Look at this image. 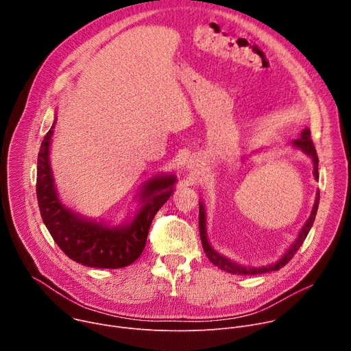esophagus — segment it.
I'll list each match as a JSON object with an SVG mask.
<instances>
[{"label": "esophagus", "mask_w": 351, "mask_h": 351, "mask_svg": "<svg viewBox=\"0 0 351 351\" xmlns=\"http://www.w3.org/2000/svg\"><path fill=\"white\" fill-rule=\"evenodd\" d=\"M187 171H189L190 173H197V172H198V164H197L194 160H190V161L187 162Z\"/></svg>", "instance_id": "34e87169"}]
</instances>
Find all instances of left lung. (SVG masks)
I'll use <instances>...</instances> for the list:
<instances>
[{"mask_svg": "<svg viewBox=\"0 0 351 351\" xmlns=\"http://www.w3.org/2000/svg\"><path fill=\"white\" fill-rule=\"evenodd\" d=\"M311 133L310 129L306 128L302 132V137H298L297 140L291 141V145L300 152H303L307 157L311 158L313 165H314V178L318 180L319 173H318V156L315 152V147L313 144L311 140ZM199 214H198V228H199V237H202V243H203V248L208 257V260L218 268H221L225 272L233 274V275H260V274H265V272H272V271H279L282 267H285L291 258L293 256L297 253V250L300 248V245L303 244V241L306 240L310 229L313 228V223L315 221V215H317V210H318V204H319V191H317L315 194V202L310 214V218L307 219V222L303 225V228L300 229L297 237L294 239V241L290 244V247L286 250L285 254L275 263L268 264V265H261V267H245V265H240L239 263L232 261L230 258L222 256L221 253H218L217 250L210 244L208 236H207V215H206V207L204 203L199 202Z\"/></svg>", "mask_w": 351, "mask_h": 351, "instance_id": "left-lung-1", "label": "left lung"}]
</instances>
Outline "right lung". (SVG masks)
<instances>
[{"label":"right lung","instance_id":"right-lung-1","mask_svg":"<svg viewBox=\"0 0 351 351\" xmlns=\"http://www.w3.org/2000/svg\"><path fill=\"white\" fill-rule=\"evenodd\" d=\"M57 118L44 136L37 158L36 193L40 214L49 234L73 261L90 267L117 269L133 264L143 253L149 225L175 190L176 176L158 173L143 182L138 206L119 225L87 218L64 204L49 161V147Z\"/></svg>","mask_w":351,"mask_h":351}]
</instances>
